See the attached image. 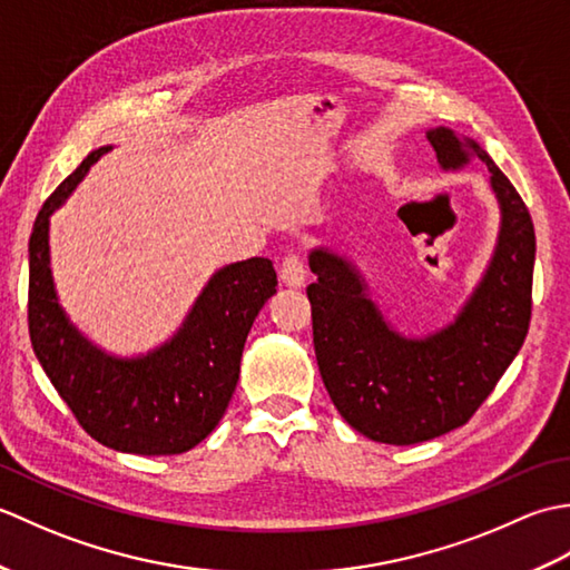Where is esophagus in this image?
<instances>
[{"label":"esophagus","mask_w":570,"mask_h":570,"mask_svg":"<svg viewBox=\"0 0 570 570\" xmlns=\"http://www.w3.org/2000/svg\"><path fill=\"white\" fill-rule=\"evenodd\" d=\"M278 282L288 288H301L306 284V269L304 262H301L296 254H288V257L278 266Z\"/></svg>","instance_id":"34e87169"}]
</instances>
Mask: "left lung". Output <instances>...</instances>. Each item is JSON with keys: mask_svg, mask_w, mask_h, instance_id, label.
<instances>
[{"mask_svg": "<svg viewBox=\"0 0 570 570\" xmlns=\"http://www.w3.org/2000/svg\"><path fill=\"white\" fill-rule=\"evenodd\" d=\"M441 171L480 159L500 208V229L480 282L451 323L406 335L384 316L347 254L318 245L306 288L313 347L325 390L341 416L372 441L411 445L443 435L475 414L524 345L531 318L537 237L524 200L475 139L426 131Z\"/></svg>", "mask_w": 570, "mask_h": 570, "instance_id": "8db88e82", "label": "left lung"}]
</instances>
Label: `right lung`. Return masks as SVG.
Listing matches in <instances>:
<instances>
[{"label": "right lung", "instance_id": "right-lung-1", "mask_svg": "<svg viewBox=\"0 0 570 570\" xmlns=\"http://www.w3.org/2000/svg\"><path fill=\"white\" fill-rule=\"evenodd\" d=\"M112 144L82 164L43 203L29 239V335L48 380L80 426L107 448L135 455H176L198 445L233 399L254 318L276 294L269 259L217 269L178 331L139 355L92 343L60 306L51 269V215Z\"/></svg>", "mask_w": 570, "mask_h": 570}]
</instances>
